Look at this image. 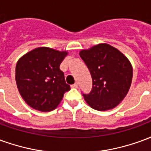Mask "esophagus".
<instances>
[{
	"mask_svg": "<svg viewBox=\"0 0 151 151\" xmlns=\"http://www.w3.org/2000/svg\"><path fill=\"white\" fill-rule=\"evenodd\" d=\"M72 87L73 88H78V82H75L73 85H72Z\"/></svg>",
	"mask_w": 151,
	"mask_h": 151,
	"instance_id": "1",
	"label": "esophagus"
}]
</instances>
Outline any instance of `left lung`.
Returning <instances> with one entry per match:
<instances>
[{
  "label": "left lung",
  "instance_id": "obj_1",
  "mask_svg": "<svg viewBox=\"0 0 151 151\" xmlns=\"http://www.w3.org/2000/svg\"><path fill=\"white\" fill-rule=\"evenodd\" d=\"M92 78V89L82 94L92 108L98 111L112 109L123 100L133 78L129 60L119 50L101 43L80 52Z\"/></svg>",
  "mask_w": 151,
  "mask_h": 151
}]
</instances>
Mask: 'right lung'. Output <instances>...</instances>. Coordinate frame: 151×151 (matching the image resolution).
I'll list each match as a JSON object with an SVG mask.
<instances>
[{"label": "right lung", "mask_w": 151, "mask_h": 151, "mask_svg": "<svg viewBox=\"0 0 151 151\" xmlns=\"http://www.w3.org/2000/svg\"><path fill=\"white\" fill-rule=\"evenodd\" d=\"M67 55L41 47L21 57L16 65L18 91L30 107L41 111H52L70 90L60 65Z\"/></svg>", "instance_id": "add662e5"}]
</instances>
